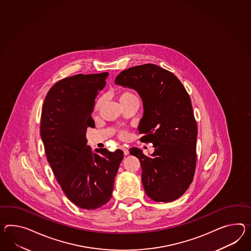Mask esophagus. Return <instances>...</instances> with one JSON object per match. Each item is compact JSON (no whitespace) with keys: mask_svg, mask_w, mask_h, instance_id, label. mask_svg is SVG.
<instances>
[{"mask_svg":"<svg viewBox=\"0 0 251 251\" xmlns=\"http://www.w3.org/2000/svg\"><path fill=\"white\" fill-rule=\"evenodd\" d=\"M121 150L123 151V153H124V155L126 156V155H128V150L127 148L125 147V146H121Z\"/></svg>","mask_w":251,"mask_h":251,"instance_id":"1","label":"esophagus"}]
</instances>
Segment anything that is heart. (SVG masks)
<instances>
[{
	"instance_id": "heart-1",
	"label": "heart",
	"mask_w": 251,
	"mask_h": 251,
	"mask_svg": "<svg viewBox=\"0 0 251 251\" xmlns=\"http://www.w3.org/2000/svg\"><path fill=\"white\" fill-rule=\"evenodd\" d=\"M131 96H134L132 93H130V92H123L121 95H120V97H119V100H120V103H122L123 102L124 100H126L127 99L129 98V97H131ZM101 103H102V100L100 99V100H97V102L95 103V107H94V110H97L100 108V106H101ZM120 136H121V138H126L127 137V132L126 131H121L120 132Z\"/></svg>"
}]
</instances>
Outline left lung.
I'll list each match as a JSON object with an SVG mask.
<instances>
[{
  "instance_id": "left-lung-1",
  "label": "left lung",
  "mask_w": 251,
  "mask_h": 251,
  "mask_svg": "<svg viewBox=\"0 0 251 251\" xmlns=\"http://www.w3.org/2000/svg\"><path fill=\"white\" fill-rule=\"evenodd\" d=\"M115 83L133 89L143 102L139 125L142 142H151L149 157L138 148L129 153L141 161L144 190L157 202H171L183 195L195 173L198 128L190 95L174 74L148 63L129 68Z\"/></svg>"
}]
</instances>
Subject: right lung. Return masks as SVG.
<instances>
[{"label": "right lung", "mask_w": 251, "mask_h": 251, "mask_svg": "<svg viewBox=\"0 0 251 251\" xmlns=\"http://www.w3.org/2000/svg\"><path fill=\"white\" fill-rule=\"evenodd\" d=\"M108 73L77 74L56 82L43 102L41 137L46 157L61 190L76 206L100 208L111 199L123 151L110 152L87 145L86 131L94 127L95 99Z\"/></svg>", "instance_id": "1"}]
</instances>
